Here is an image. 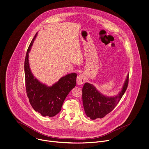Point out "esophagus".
<instances>
[{
    "label": "esophagus",
    "mask_w": 149,
    "mask_h": 149,
    "mask_svg": "<svg viewBox=\"0 0 149 149\" xmlns=\"http://www.w3.org/2000/svg\"><path fill=\"white\" fill-rule=\"evenodd\" d=\"M86 79H85V77L83 74H79L77 78V82L78 85H81L85 82Z\"/></svg>",
    "instance_id": "obj_1"
}]
</instances>
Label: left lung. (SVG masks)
I'll return each mask as SVG.
<instances>
[{"label": "left lung", "instance_id": "8db88e82", "mask_svg": "<svg viewBox=\"0 0 149 149\" xmlns=\"http://www.w3.org/2000/svg\"><path fill=\"white\" fill-rule=\"evenodd\" d=\"M129 74L127 76L121 91L118 95L106 97L97 90L93 84L86 83L82 88V102L85 112L91 120L103 118L110 113L119 102L126 91Z\"/></svg>", "mask_w": 149, "mask_h": 149}]
</instances>
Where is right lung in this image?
<instances>
[{"label": "right lung", "instance_id": "obj_1", "mask_svg": "<svg viewBox=\"0 0 149 149\" xmlns=\"http://www.w3.org/2000/svg\"><path fill=\"white\" fill-rule=\"evenodd\" d=\"M37 33L31 41L25 60V87L29 102L35 111L42 116L54 117L59 113L70 91L76 86L77 74L71 73L62 77L52 87H47L34 78L29 65L28 54Z\"/></svg>", "mask_w": 149, "mask_h": 149}]
</instances>
